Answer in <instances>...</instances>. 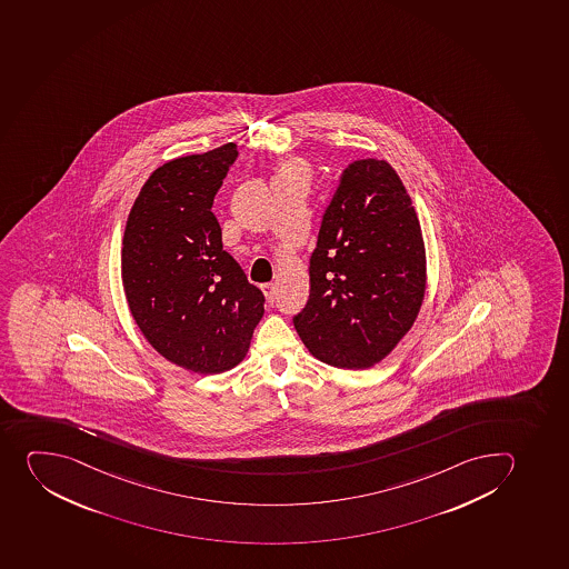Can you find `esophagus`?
I'll use <instances>...</instances> for the list:
<instances>
[{"mask_svg":"<svg viewBox=\"0 0 569 569\" xmlns=\"http://www.w3.org/2000/svg\"><path fill=\"white\" fill-rule=\"evenodd\" d=\"M261 291L266 295L267 303L274 302V286H272V283H263Z\"/></svg>","mask_w":569,"mask_h":569,"instance_id":"obj_1","label":"esophagus"}]
</instances>
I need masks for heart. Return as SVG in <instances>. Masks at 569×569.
Returning <instances> with one entry per match:
<instances>
[{"label":"heart","mask_w":569,"mask_h":569,"mask_svg":"<svg viewBox=\"0 0 569 569\" xmlns=\"http://www.w3.org/2000/svg\"><path fill=\"white\" fill-rule=\"evenodd\" d=\"M298 170H300V167H298V164H295V162H287V164H283V167L280 168V172H278V176H283V173L298 172Z\"/></svg>","instance_id":"1"}]
</instances>
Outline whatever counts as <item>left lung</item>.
Masks as SVG:
<instances>
[{"instance_id":"1","label":"left lung","mask_w":569,"mask_h":569,"mask_svg":"<svg viewBox=\"0 0 569 569\" xmlns=\"http://www.w3.org/2000/svg\"><path fill=\"white\" fill-rule=\"evenodd\" d=\"M309 300L292 322L317 359L365 370L412 328L427 256L412 199L386 161L345 168L309 260Z\"/></svg>"}]
</instances>
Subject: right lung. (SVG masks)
Instances as JSON below:
<instances>
[{
	"label": "right lung",
	"mask_w": 569,
	"mask_h": 569,
	"mask_svg": "<svg viewBox=\"0 0 569 569\" xmlns=\"http://www.w3.org/2000/svg\"><path fill=\"white\" fill-rule=\"evenodd\" d=\"M238 157L234 142L151 173L122 240V286L137 326L173 365L221 373L246 357L263 292L223 251L212 203Z\"/></svg>",
	"instance_id": "right-lung-1"
}]
</instances>
